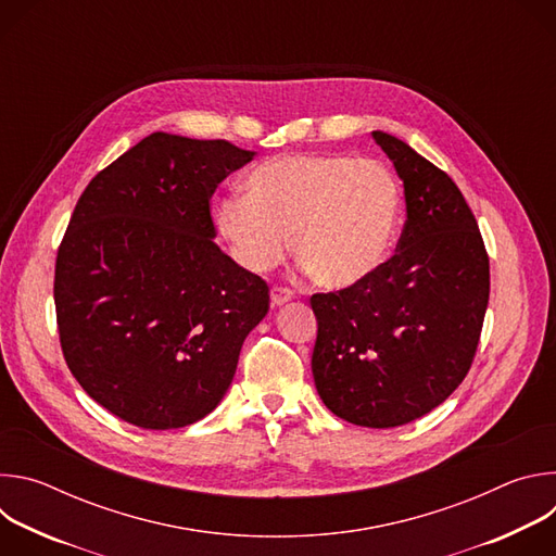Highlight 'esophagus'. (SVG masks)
Returning a JSON list of instances; mask_svg holds the SVG:
<instances>
[{"label": "esophagus", "mask_w": 556, "mask_h": 556, "mask_svg": "<svg viewBox=\"0 0 556 556\" xmlns=\"http://www.w3.org/2000/svg\"><path fill=\"white\" fill-rule=\"evenodd\" d=\"M292 290H288V288H281V286H277V288H273L270 290V303H273V307H279V305H283V303H288V301H292Z\"/></svg>", "instance_id": "34e87169"}]
</instances>
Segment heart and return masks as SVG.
I'll list each match as a JSON object with an SVG mask.
<instances>
[{
  "mask_svg": "<svg viewBox=\"0 0 556 556\" xmlns=\"http://www.w3.org/2000/svg\"><path fill=\"white\" fill-rule=\"evenodd\" d=\"M403 187L380 161L341 153H294L257 165L247 195L213 204L232 257L251 273L292 253L316 286L350 290L391 257L403 228Z\"/></svg>",
  "mask_w": 556,
  "mask_h": 556,
  "instance_id": "1",
  "label": "heart"
}]
</instances>
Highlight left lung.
<instances>
[{
  "label": "left lung",
  "mask_w": 556,
  "mask_h": 556,
  "mask_svg": "<svg viewBox=\"0 0 556 556\" xmlns=\"http://www.w3.org/2000/svg\"><path fill=\"white\" fill-rule=\"evenodd\" d=\"M371 138L403 180L405 230L371 279L309 299L319 324L312 376L334 416L389 429L442 405L468 374L491 273L457 185L401 138Z\"/></svg>",
  "instance_id": "left-lung-1"
}]
</instances>
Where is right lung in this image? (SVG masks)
Returning <instances> with one entry per match:
<instances>
[{
	"label": "right lung",
	"mask_w": 556,
	"mask_h": 556,
	"mask_svg": "<svg viewBox=\"0 0 556 556\" xmlns=\"http://www.w3.org/2000/svg\"><path fill=\"white\" fill-rule=\"evenodd\" d=\"M255 155L153 131L76 202L54 270L61 348L90 399L129 425L208 416L268 312L266 281L219 251L208 211Z\"/></svg>",
	"instance_id": "1"
}]
</instances>
